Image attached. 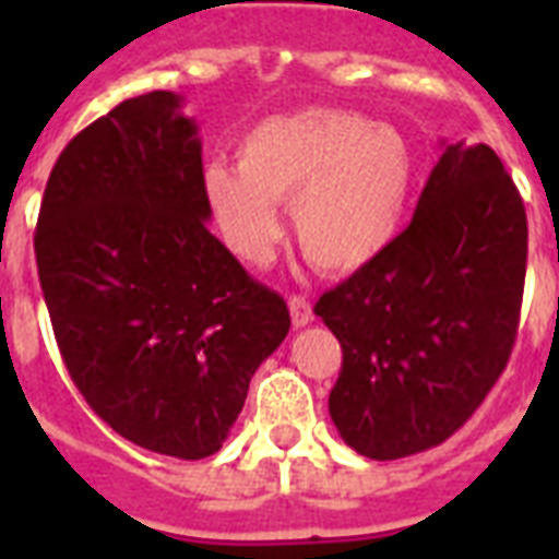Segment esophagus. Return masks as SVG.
Segmentation results:
<instances>
[{
	"label": "esophagus",
	"mask_w": 559,
	"mask_h": 559,
	"mask_svg": "<svg viewBox=\"0 0 559 559\" xmlns=\"http://www.w3.org/2000/svg\"><path fill=\"white\" fill-rule=\"evenodd\" d=\"M287 305H289V316H293V324H296V328H305V324L313 322V307H310L307 296H301V293H293V296L287 298Z\"/></svg>",
	"instance_id": "34e87169"
}]
</instances>
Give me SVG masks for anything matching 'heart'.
I'll return each instance as SVG.
<instances>
[{"label": "heart", "instance_id": "obj_1", "mask_svg": "<svg viewBox=\"0 0 559 559\" xmlns=\"http://www.w3.org/2000/svg\"><path fill=\"white\" fill-rule=\"evenodd\" d=\"M415 179V147L400 130L316 107L254 124L237 168H205L202 193L226 246L249 266L275 258L284 237L275 205H293L301 252L319 270L357 272L397 237Z\"/></svg>", "mask_w": 559, "mask_h": 559}]
</instances>
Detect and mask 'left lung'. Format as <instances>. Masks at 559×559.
Listing matches in <instances>:
<instances>
[{"instance_id":"1","label":"left lung","mask_w":559,"mask_h":559,"mask_svg":"<svg viewBox=\"0 0 559 559\" xmlns=\"http://www.w3.org/2000/svg\"><path fill=\"white\" fill-rule=\"evenodd\" d=\"M528 263L525 205L487 144H447L415 217L316 301L342 345L331 417L350 450L394 461L467 424L502 377Z\"/></svg>"}]
</instances>
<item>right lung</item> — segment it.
Masks as SVG:
<instances>
[{
    "mask_svg": "<svg viewBox=\"0 0 559 559\" xmlns=\"http://www.w3.org/2000/svg\"><path fill=\"white\" fill-rule=\"evenodd\" d=\"M179 95L118 104L66 144L34 252L57 348L92 412L135 447H223L287 301L211 235L197 124Z\"/></svg>",
    "mask_w": 559,
    "mask_h": 559,
    "instance_id": "right-lung-1",
    "label": "right lung"
}]
</instances>
